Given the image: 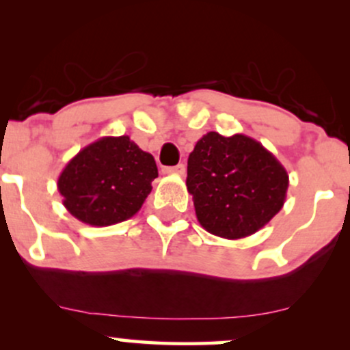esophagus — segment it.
Listing matches in <instances>:
<instances>
[{
	"label": "esophagus",
	"mask_w": 350,
	"mask_h": 350,
	"mask_svg": "<svg viewBox=\"0 0 350 350\" xmlns=\"http://www.w3.org/2000/svg\"><path fill=\"white\" fill-rule=\"evenodd\" d=\"M164 172H167V174H179L183 176L184 172H186V166L184 164H178V166H172V167H166Z\"/></svg>",
	"instance_id": "1"
}]
</instances>
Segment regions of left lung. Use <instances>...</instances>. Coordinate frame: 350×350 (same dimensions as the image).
I'll use <instances>...</instances> for the list:
<instances>
[{
  "label": "left lung",
  "instance_id": "8db88e82",
  "mask_svg": "<svg viewBox=\"0 0 350 350\" xmlns=\"http://www.w3.org/2000/svg\"><path fill=\"white\" fill-rule=\"evenodd\" d=\"M187 191L208 234L237 240L267 226L283 207L290 176L262 143L208 131L187 159Z\"/></svg>",
  "mask_w": 350,
  "mask_h": 350
}]
</instances>
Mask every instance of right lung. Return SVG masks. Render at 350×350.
Here are the masks:
<instances>
[{"instance_id": "1", "label": "right lung", "mask_w": 350, "mask_h": 350, "mask_svg": "<svg viewBox=\"0 0 350 350\" xmlns=\"http://www.w3.org/2000/svg\"><path fill=\"white\" fill-rule=\"evenodd\" d=\"M156 178L154 158L130 136H103L67 163L57 189L75 219L108 227L131 219L142 208Z\"/></svg>"}]
</instances>
